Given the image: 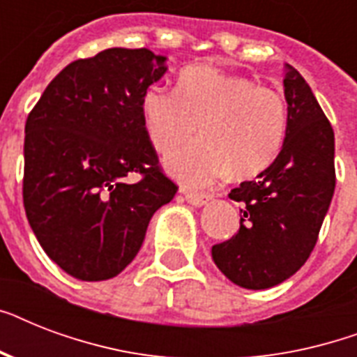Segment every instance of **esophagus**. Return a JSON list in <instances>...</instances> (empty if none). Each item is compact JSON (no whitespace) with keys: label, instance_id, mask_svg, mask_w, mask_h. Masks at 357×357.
<instances>
[{"label":"esophagus","instance_id":"esophagus-1","mask_svg":"<svg viewBox=\"0 0 357 357\" xmlns=\"http://www.w3.org/2000/svg\"><path fill=\"white\" fill-rule=\"evenodd\" d=\"M183 195H185V200L189 202L190 206H195V207L207 206V204L213 200L211 195H204V192H192V190H185Z\"/></svg>","mask_w":357,"mask_h":357}]
</instances>
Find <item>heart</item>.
Instances as JSON below:
<instances>
[{
    "instance_id": "heart-1",
    "label": "heart",
    "mask_w": 357,
    "mask_h": 357,
    "mask_svg": "<svg viewBox=\"0 0 357 357\" xmlns=\"http://www.w3.org/2000/svg\"><path fill=\"white\" fill-rule=\"evenodd\" d=\"M140 116L151 146L161 153L200 140L165 159L170 176L189 187H207L226 178H252L268 168L287 135V103L280 92L244 75L211 66H190L176 92L146 89Z\"/></svg>"
}]
</instances>
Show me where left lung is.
I'll use <instances>...</instances> for the list:
<instances>
[{
    "instance_id": "1",
    "label": "left lung",
    "mask_w": 357,
    "mask_h": 357,
    "mask_svg": "<svg viewBox=\"0 0 357 357\" xmlns=\"http://www.w3.org/2000/svg\"><path fill=\"white\" fill-rule=\"evenodd\" d=\"M283 91L289 126L282 151L257 179L229 192L241 202V226L211 248L218 271L254 291L280 285L307 261L335 189L333 129L291 64H285Z\"/></svg>"
}]
</instances>
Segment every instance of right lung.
Wrapping results in <instances>:
<instances>
[{
	"instance_id": "add662e5",
	"label": "right lung",
	"mask_w": 357,
	"mask_h": 357,
	"mask_svg": "<svg viewBox=\"0 0 357 357\" xmlns=\"http://www.w3.org/2000/svg\"><path fill=\"white\" fill-rule=\"evenodd\" d=\"M167 70L146 47H109L70 63L27 116L25 215L47 257L77 280L119 276L178 190L140 116V98Z\"/></svg>"
}]
</instances>
